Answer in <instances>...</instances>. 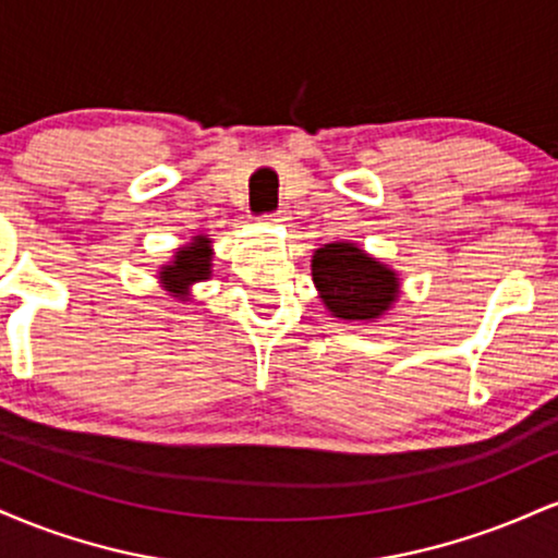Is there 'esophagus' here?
I'll use <instances>...</instances> for the list:
<instances>
[{
	"instance_id": "1",
	"label": "esophagus",
	"mask_w": 558,
	"mask_h": 558,
	"mask_svg": "<svg viewBox=\"0 0 558 558\" xmlns=\"http://www.w3.org/2000/svg\"><path fill=\"white\" fill-rule=\"evenodd\" d=\"M265 220L267 222H283V220H288V209H278L275 215H265Z\"/></svg>"
}]
</instances>
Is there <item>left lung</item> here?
I'll list each match as a JSON object with an SVG mask.
<instances>
[{
    "mask_svg": "<svg viewBox=\"0 0 558 558\" xmlns=\"http://www.w3.org/2000/svg\"><path fill=\"white\" fill-rule=\"evenodd\" d=\"M312 280L328 312L349 323H373L399 299V278L356 243H325L312 257Z\"/></svg>",
    "mask_w": 558,
    "mask_h": 558,
    "instance_id": "1",
    "label": "left lung"
}]
</instances>
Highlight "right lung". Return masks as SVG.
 I'll return each mask as SVG.
<instances>
[{
    "instance_id": "add662e5",
    "label": "right lung",
    "mask_w": 558,
    "mask_h": 558,
    "mask_svg": "<svg viewBox=\"0 0 558 558\" xmlns=\"http://www.w3.org/2000/svg\"><path fill=\"white\" fill-rule=\"evenodd\" d=\"M209 243L213 241L207 235H194L189 246L178 248L170 265L159 270V280H162L165 288H170L175 296L185 299L191 286L207 280L213 275V246Z\"/></svg>"
}]
</instances>
